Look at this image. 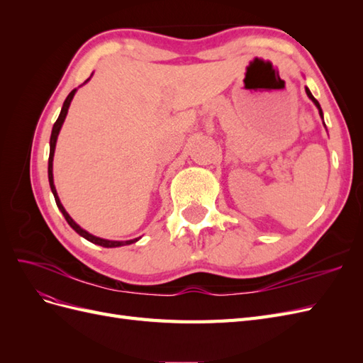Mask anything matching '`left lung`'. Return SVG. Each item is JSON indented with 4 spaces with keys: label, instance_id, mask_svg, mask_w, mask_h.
Here are the masks:
<instances>
[{
    "label": "left lung",
    "instance_id": "obj_1",
    "mask_svg": "<svg viewBox=\"0 0 363 363\" xmlns=\"http://www.w3.org/2000/svg\"><path fill=\"white\" fill-rule=\"evenodd\" d=\"M306 94H307V96H309L311 98V100L315 103V106L318 107V111H320V115H321V118H323V111H321V106H320V103H318L316 100H315V96L311 94V91L309 89H307V87H306ZM325 125V124H324Z\"/></svg>",
    "mask_w": 363,
    "mask_h": 363
}]
</instances>
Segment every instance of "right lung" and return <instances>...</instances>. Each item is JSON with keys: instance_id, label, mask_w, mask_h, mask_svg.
<instances>
[{"instance_id": "obj_1", "label": "right lung", "mask_w": 363, "mask_h": 363, "mask_svg": "<svg viewBox=\"0 0 363 363\" xmlns=\"http://www.w3.org/2000/svg\"><path fill=\"white\" fill-rule=\"evenodd\" d=\"M89 80V79H87ZM86 80V82H87ZM84 82V83H86ZM75 92H77V89H74V91H71V94L67 96V100H65V103H63V107H62V111H60V115H59V118H57V121L56 123H54V125H52V131H51V138H50V159H48V180H50V188H51V191H52V195H54V200H56V204H57V207H59V211L63 213V216H65V219H67V223L75 230L77 233H79L80 236H83L84 239H87L89 240V242H92V244H96V245H101V247H106V248H113V247H123V245H130V244H133V242H136V240H139V238H136V239H130V240H108V239H101V238H96V236H94V235H91V233H87L86 230H83L79 224H77L74 219L68 215V212L65 211V207L62 206V203H60V200H59V195H57V191H56V186H54V180H52V157H54V150H56V142H57V136H59V131H60V128H62V125H63V121H65V118H67V113H68V108H69V104H71V101H72V98H74V95H75Z\"/></svg>"}]
</instances>
